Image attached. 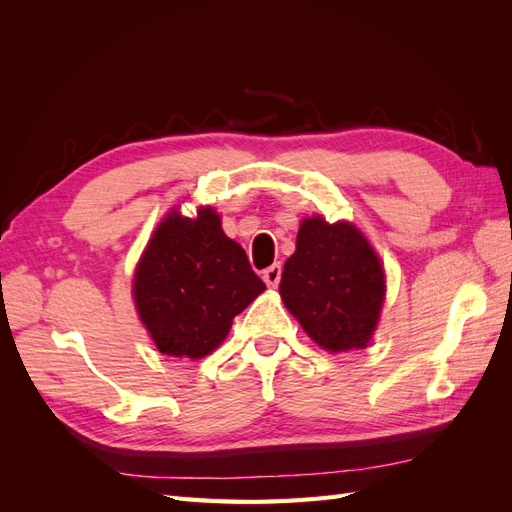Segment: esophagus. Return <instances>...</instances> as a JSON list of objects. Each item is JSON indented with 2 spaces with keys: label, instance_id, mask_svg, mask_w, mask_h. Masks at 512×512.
Instances as JSON below:
<instances>
[{
  "label": "esophagus",
  "instance_id": "1",
  "mask_svg": "<svg viewBox=\"0 0 512 512\" xmlns=\"http://www.w3.org/2000/svg\"><path fill=\"white\" fill-rule=\"evenodd\" d=\"M262 280H265V284L271 286V288L280 284V280H282V265H280V262H273L271 267L262 271Z\"/></svg>",
  "mask_w": 512,
  "mask_h": 512
}]
</instances>
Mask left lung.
Returning <instances> with one entry per match:
<instances>
[{
	"label": "left lung",
	"mask_w": 512,
	"mask_h": 512,
	"mask_svg": "<svg viewBox=\"0 0 512 512\" xmlns=\"http://www.w3.org/2000/svg\"><path fill=\"white\" fill-rule=\"evenodd\" d=\"M280 294L314 342L331 352L365 348L384 301V271L352 224L303 220Z\"/></svg>",
	"instance_id": "8db88e82"
}]
</instances>
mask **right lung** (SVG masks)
I'll return each mask as SVG.
<instances>
[{
  "instance_id": "obj_1",
  "label": "right lung",
  "mask_w": 512,
  "mask_h": 512,
  "mask_svg": "<svg viewBox=\"0 0 512 512\" xmlns=\"http://www.w3.org/2000/svg\"><path fill=\"white\" fill-rule=\"evenodd\" d=\"M265 282L243 247L228 239L220 215L173 211L153 232L134 275V301L158 350L200 359L218 348Z\"/></svg>"
}]
</instances>
